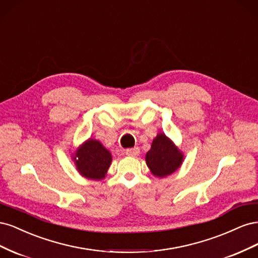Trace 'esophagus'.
<instances>
[{
  "instance_id": "34e87169",
  "label": "esophagus",
  "mask_w": 258,
  "mask_h": 258,
  "mask_svg": "<svg viewBox=\"0 0 258 258\" xmlns=\"http://www.w3.org/2000/svg\"><path fill=\"white\" fill-rule=\"evenodd\" d=\"M126 154L128 156H131V157H137L140 154V148L139 147H134V148H128L126 151Z\"/></svg>"
}]
</instances>
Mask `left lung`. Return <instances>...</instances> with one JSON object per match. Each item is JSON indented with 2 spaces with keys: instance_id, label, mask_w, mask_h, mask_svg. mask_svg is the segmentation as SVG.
Segmentation results:
<instances>
[{
  "instance_id": "left-lung-1",
  "label": "left lung",
  "mask_w": 258,
  "mask_h": 258,
  "mask_svg": "<svg viewBox=\"0 0 258 258\" xmlns=\"http://www.w3.org/2000/svg\"><path fill=\"white\" fill-rule=\"evenodd\" d=\"M145 161L152 174L156 177H166L174 173L182 166L184 154L165 134L157 135L145 155Z\"/></svg>"
}]
</instances>
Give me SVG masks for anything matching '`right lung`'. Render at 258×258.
Listing matches in <instances>:
<instances>
[{"label":"right lung","instance_id":"obj_1","mask_svg":"<svg viewBox=\"0 0 258 258\" xmlns=\"http://www.w3.org/2000/svg\"><path fill=\"white\" fill-rule=\"evenodd\" d=\"M79 173L88 179H103L112 163V154L96 139H88L72 154Z\"/></svg>","mask_w":258,"mask_h":258}]
</instances>
